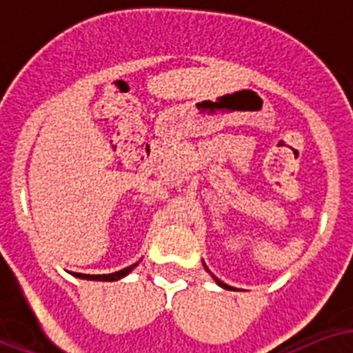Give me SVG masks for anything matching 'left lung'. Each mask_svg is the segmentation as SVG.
Segmentation results:
<instances>
[{"label": "left lung", "mask_w": 353, "mask_h": 353, "mask_svg": "<svg viewBox=\"0 0 353 353\" xmlns=\"http://www.w3.org/2000/svg\"><path fill=\"white\" fill-rule=\"evenodd\" d=\"M216 283H217V285H219V287H223V288H229V290H230V287H229V285H225L223 281H219V279H216Z\"/></svg>", "instance_id": "1"}]
</instances>
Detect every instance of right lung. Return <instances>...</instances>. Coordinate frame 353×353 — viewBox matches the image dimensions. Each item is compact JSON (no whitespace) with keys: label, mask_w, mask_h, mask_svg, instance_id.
<instances>
[{"label":"right lung","mask_w":353,"mask_h":353,"mask_svg":"<svg viewBox=\"0 0 353 353\" xmlns=\"http://www.w3.org/2000/svg\"><path fill=\"white\" fill-rule=\"evenodd\" d=\"M137 264H132V266L124 268V270H121V272H115V274H108V275H85V274H79L78 277H83V279H94V281H117L121 279V277H124V275H128L134 268H136Z\"/></svg>","instance_id":"add662e5"}]
</instances>
